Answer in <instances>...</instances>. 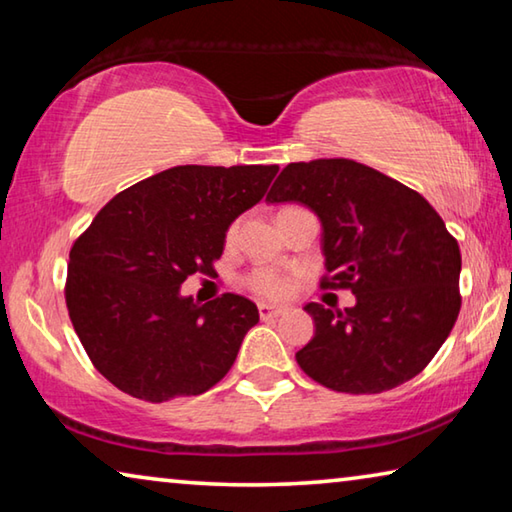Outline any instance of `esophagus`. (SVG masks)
I'll return each mask as SVG.
<instances>
[{
  "label": "esophagus",
  "mask_w": 512,
  "mask_h": 512,
  "mask_svg": "<svg viewBox=\"0 0 512 512\" xmlns=\"http://www.w3.org/2000/svg\"><path fill=\"white\" fill-rule=\"evenodd\" d=\"M284 314H289L287 305H268V302H259V316L264 320L266 318H280Z\"/></svg>",
  "instance_id": "obj_1"
}]
</instances>
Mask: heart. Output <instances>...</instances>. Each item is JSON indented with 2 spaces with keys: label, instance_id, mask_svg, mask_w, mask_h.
I'll return each instance as SVG.
<instances>
[{
  "label": "heart",
  "instance_id": "obj_1",
  "mask_svg": "<svg viewBox=\"0 0 512 512\" xmlns=\"http://www.w3.org/2000/svg\"><path fill=\"white\" fill-rule=\"evenodd\" d=\"M235 235V228H230V237ZM246 284L253 289L257 296L264 298H282L291 289V280L275 268H257V271L246 277Z\"/></svg>",
  "mask_w": 512,
  "mask_h": 512
}]
</instances>
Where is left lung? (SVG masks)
<instances>
[{
	"mask_svg": "<svg viewBox=\"0 0 512 512\" xmlns=\"http://www.w3.org/2000/svg\"><path fill=\"white\" fill-rule=\"evenodd\" d=\"M302 203L323 225L329 277L354 307L305 305L314 339L296 352L307 375L339 393H381L413 379L461 311V250L438 212L397 180L345 158L291 162L266 196Z\"/></svg>",
	"mask_w": 512,
	"mask_h": 512,
	"instance_id": "1",
	"label": "left lung"
}]
</instances>
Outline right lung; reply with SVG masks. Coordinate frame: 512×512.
Instances as JSON below:
<instances>
[{
  "mask_svg": "<svg viewBox=\"0 0 512 512\" xmlns=\"http://www.w3.org/2000/svg\"><path fill=\"white\" fill-rule=\"evenodd\" d=\"M277 164H185L124 189L69 250L65 300L85 352L119 391L144 402L201 395L257 325L255 302L225 293L207 305L180 293L212 271L225 232L262 201Z\"/></svg>",
  "mask_w": 512,
  "mask_h": 512,
  "instance_id": "obj_1",
  "label": "right lung"
}]
</instances>
